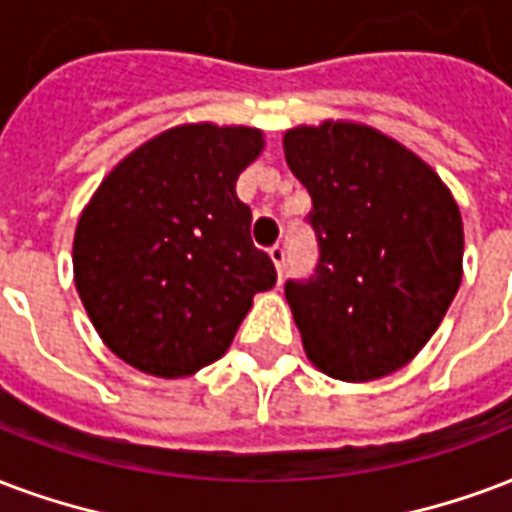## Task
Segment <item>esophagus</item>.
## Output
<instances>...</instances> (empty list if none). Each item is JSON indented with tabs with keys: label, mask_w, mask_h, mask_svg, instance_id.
<instances>
[{
	"label": "esophagus",
	"mask_w": 512,
	"mask_h": 512,
	"mask_svg": "<svg viewBox=\"0 0 512 512\" xmlns=\"http://www.w3.org/2000/svg\"><path fill=\"white\" fill-rule=\"evenodd\" d=\"M268 255H271V260H274V266H276V274H279V282H282V274H285V246H271L268 249Z\"/></svg>",
	"instance_id": "1"
}]
</instances>
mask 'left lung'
<instances>
[{"mask_svg": "<svg viewBox=\"0 0 512 512\" xmlns=\"http://www.w3.org/2000/svg\"><path fill=\"white\" fill-rule=\"evenodd\" d=\"M285 157L312 195L320 249L312 276L285 285L309 361L344 382L396 372L461 285L458 206L426 162L372 127H295Z\"/></svg>", "mask_w": 512, "mask_h": 512, "instance_id": "left-lung-1", "label": "left lung"}]
</instances>
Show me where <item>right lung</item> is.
I'll return each mask as SVG.
<instances>
[{
    "instance_id": "right-lung-1",
    "label": "right lung",
    "mask_w": 512,
    "mask_h": 512,
    "mask_svg": "<svg viewBox=\"0 0 512 512\" xmlns=\"http://www.w3.org/2000/svg\"><path fill=\"white\" fill-rule=\"evenodd\" d=\"M260 149V130L184 124L100 184L75 230V287L121 361L189 377L225 355L255 293L276 285L236 195Z\"/></svg>"
}]
</instances>
